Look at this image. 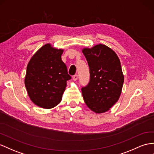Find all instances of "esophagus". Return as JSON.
I'll use <instances>...</instances> for the list:
<instances>
[{
  "label": "esophagus",
  "instance_id": "esophagus-1",
  "mask_svg": "<svg viewBox=\"0 0 154 154\" xmlns=\"http://www.w3.org/2000/svg\"><path fill=\"white\" fill-rule=\"evenodd\" d=\"M78 78V74H75V75H74V76H73V77H72V78H73V80H74V81L77 80Z\"/></svg>",
  "mask_w": 154,
  "mask_h": 154
}]
</instances>
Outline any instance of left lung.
Segmentation results:
<instances>
[{
	"label": "left lung",
	"instance_id": "1",
	"mask_svg": "<svg viewBox=\"0 0 154 154\" xmlns=\"http://www.w3.org/2000/svg\"><path fill=\"white\" fill-rule=\"evenodd\" d=\"M88 63L90 80L82 88L84 101L96 113L109 111L121 94L124 75L119 58L105 45L82 50Z\"/></svg>",
	"mask_w": 154,
	"mask_h": 154
}]
</instances>
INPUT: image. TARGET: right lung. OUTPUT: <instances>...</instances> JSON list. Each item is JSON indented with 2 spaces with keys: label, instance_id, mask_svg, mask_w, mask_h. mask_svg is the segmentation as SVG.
<instances>
[{
  "label": "right lung",
  "instance_id": "add662e5",
  "mask_svg": "<svg viewBox=\"0 0 154 154\" xmlns=\"http://www.w3.org/2000/svg\"><path fill=\"white\" fill-rule=\"evenodd\" d=\"M63 52L46 44L29 61L24 84L29 97L37 106L51 109L61 101L67 81L71 79L61 60Z\"/></svg>",
  "mask_w": 154,
  "mask_h": 154
}]
</instances>
